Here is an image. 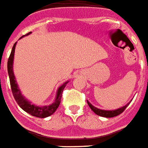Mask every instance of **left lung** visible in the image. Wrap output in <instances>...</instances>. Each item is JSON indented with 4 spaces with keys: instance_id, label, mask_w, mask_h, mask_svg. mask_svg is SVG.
Masks as SVG:
<instances>
[{
    "instance_id": "obj_1",
    "label": "left lung",
    "mask_w": 148,
    "mask_h": 148,
    "mask_svg": "<svg viewBox=\"0 0 148 148\" xmlns=\"http://www.w3.org/2000/svg\"><path fill=\"white\" fill-rule=\"evenodd\" d=\"M87 103H88V105L89 106V108L92 109V110L93 111L94 113L96 114L97 115L101 116V117H105V118H113V117H115V116L119 115L120 114H121L125 110V108L129 106L130 103H127L125 106L122 107V108H119V109H117V110H100V109H98V108H95L94 106L91 104L87 100Z\"/></svg>"
}]
</instances>
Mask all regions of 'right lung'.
<instances>
[{"instance_id": "add662e5", "label": "right lung", "mask_w": 148, "mask_h": 148, "mask_svg": "<svg viewBox=\"0 0 148 148\" xmlns=\"http://www.w3.org/2000/svg\"><path fill=\"white\" fill-rule=\"evenodd\" d=\"M30 34V32L27 34L28 35ZM23 36H22L23 38ZM16 42L14 44V45L12 49V52L10 54V56L8 60V75H9V80H10V85H11V88H12V92L13 96L17 102L18 106L27 112L29 114L32 116H35L38 118H46L49 116L52 115V114L54 113L56 110L59 106H60V101H61V97H62V92H63V89L65 88L66 83H64L62 86H60L57 91V95H56V99L52 104L49 105V106H45V107H37L34 105L31 104L29 101H27V99L24 98L23 96H22L20 91L18 88V85L16 84V81L15 79V76L13 74L12 71V65H13V59H14V52H15V48H16Z\"/></svg>"}]
</instances>
